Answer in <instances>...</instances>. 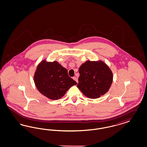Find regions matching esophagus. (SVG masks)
<instances>
[{
    "label": "esophagus",
    "mask_w": 147,
    "mask_h": 147,
    "mask_svg": "<svg viewBox=\"0 0 147 147\" xmlns=\"http://www.w3.org/2000/svg\"><path fill=\"white\" fill-rule=\"evenodd\" d=\"M73 79H74V80H75V81H76V82H77V83H78V78H77V77H73Z\"/></svg>",
    "instance_id": "1"
}]
</instances>
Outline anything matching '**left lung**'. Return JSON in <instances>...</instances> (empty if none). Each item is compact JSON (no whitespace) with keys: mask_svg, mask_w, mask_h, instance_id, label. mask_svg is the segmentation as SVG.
Returning <instances> with one entry per match:
<instances>
[{"mask_svg":"<svg viewBox=\"0 0 147 147\" xmlns=\"http://www.w3.org/2000/svg\"><path fill=\"white\" fill-rule=\"evenodd\" d=\"M79 73L77 87L90 98H97L104 95L112 84V71L102 61H86L79 67Z\"/></svg>","mask_w":147,"mask_h":147,"instance_id":"1","label":"left lung"}]
</instances>
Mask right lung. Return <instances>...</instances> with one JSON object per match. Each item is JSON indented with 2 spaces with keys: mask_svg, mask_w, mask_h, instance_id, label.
Wrapping results in <instances>:
<instances>
[{
  "mask_svg": "<svg viewBox=\"0 0 147 147\" xmlns=\"http://www.w3.org/2000/svg\"><path fill=\"white\" fill-rule=\"evenodd\" d=\"M34 80L37 90L51 100L62 98L70 88L77 83L69 77L68 70L57 61L43 60L35 71Z\"/></svg>",
  "mask_w": 147,
  "mask_h": 147,
  "instance_id": "obj_1",
  "label": "right lung"
}]
</instances>
